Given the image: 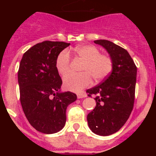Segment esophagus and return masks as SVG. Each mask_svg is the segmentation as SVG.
Listing matches in <instances>:
<instances>
[{
	"label": "esophagus",
	"instance_id": "obj_1",
	"mask_svg": "<svg viewBox=\"0 0 156 156\" xmlns=\"http://www.w3.org/2000/svg\"><path fill=\"white\" fill-rule=\"evenodd\" d=\"M87 94L84 93H78L77 94V98H86Z\"/></svg>",
	"mask_w": 156,
	"mask_h": 156
}]
</instances>
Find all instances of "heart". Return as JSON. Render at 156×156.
<instances>
[{"mask_svg":"<svg viewBox=\"0 0 156 156\" xmlns=\"http://www.w3.org/2000/svg\"><path fill=\"white\" fill-rule=\"evenodd\" d=\"M74 52L84 61L81 67L83 73L80 74L69 73L63 79V86L66 90L80 92L91 84L92 77L96 82L103 80L108 76L113 69V60L106 54H101L100 50L94 45H82L74 49ZM70 55L67 51L59 53L55 61L58 73L65 76L69 71Z\"/></svg>","mask_w":156,"mask_h":156,"instance_id":"b5f03b06","label":"heart"}]
</instances>
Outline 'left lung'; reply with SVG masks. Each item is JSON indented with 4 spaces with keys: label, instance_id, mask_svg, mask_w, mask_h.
Segmentation results:
<instances>
[{
    "label": "left lung",
    "instance_id": "left-lung-1",
    "mask_svg": "<svg viewBox=\"0 0 156 156\" xmlns=\"http://www.w3.org/2000/svg\"><path fill=\"white\" fill-rule=\"evenodd\" d=\"M109 53L113 60L111 73L98 86L87 90L96 95V106L87 115L88 126L101 136L115 133L126 123L134 104L137 66L127 51L106 40L94 41Z\"/></svg>",
    "mask_w": 156,
    "mask_h": 156
}]
</instances>
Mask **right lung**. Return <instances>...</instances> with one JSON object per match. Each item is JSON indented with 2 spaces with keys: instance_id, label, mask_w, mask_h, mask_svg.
<instances>
[{
  "instance_id": "1",
  "label": "right lung",
  "mask_w": 156,
  "mask_h": 156,
  "mask_svg": "<svg viewBox=\"0 0 156 156\" xmlns=\"http://www.w3.org/2000/svg\"><path fill=\"white\" fill-rule=\"evenodd\" d=\"M70 44L45 41L23 56L18 71L20 101L32 126L43 133H55L64 127L66 109L77 98L76 94L60 93L62 80L55 67L59 53Z\"/></svg>"
}]
</instances>
